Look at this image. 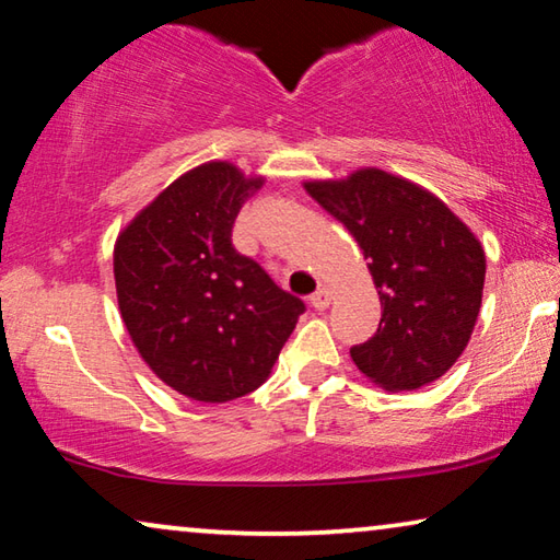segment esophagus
Returning a JSON list of instances; mask_svg holds the SVG:
<instances>
[{
    "label": "esophagus",
    "mask_w": 560,
    "mask_h": 560,
    "mask_svg": "<svg viewBox=\"0 0 560 560\" xmlns=\"http://www.w3.org/2000/svg\"><path fill=\"white\" fill-rule=\"evenodd\" d=\"M330 298H334V293H330L328 288H318L311 295V305L315 307V311H326V307L330 305Z\"/></svg>",
    "instance_id": "obj_1"
}]
</instances>
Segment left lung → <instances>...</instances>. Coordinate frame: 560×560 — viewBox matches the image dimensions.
<instances>
[{
  "label": "left lung",
  "instance_id": "1",
  "mask_svg": "<svg viewBox=\"0 0 560 560\" xmlns=\"http://www.w3.org/2000/svg\"><path fill=\"white\" fill-rule=\"evenodd\" d=\"M305 191L353 234L378 290L376 334L351 348L361 374L386 392L447 374L482 305L480 240L432 191L381 168L305 182Z\"/></svg>",
  "mask_w": 560,
  "mask_h": 560
}]
</instances>
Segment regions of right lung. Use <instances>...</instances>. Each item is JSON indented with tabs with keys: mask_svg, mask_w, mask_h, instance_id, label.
<instances>
[{
	"mask_svg": "<svg viewBox=\"0 0 560 560\" xmlns=\"http://www.w3.org/2000/svg\"><path fill=\"white\" fill-rule=\"evenodd\" d=\"M262 176L209 161L168 184L118 234L120 318L149 369L194 401L222 404L265 384L305 303L232 245Z\"/></svg>",
	"mask_w": 560,
	"mask_h": 560,
	"instance_id": "right-lung-1",
	"label": "right lung"
}]
</instances>
